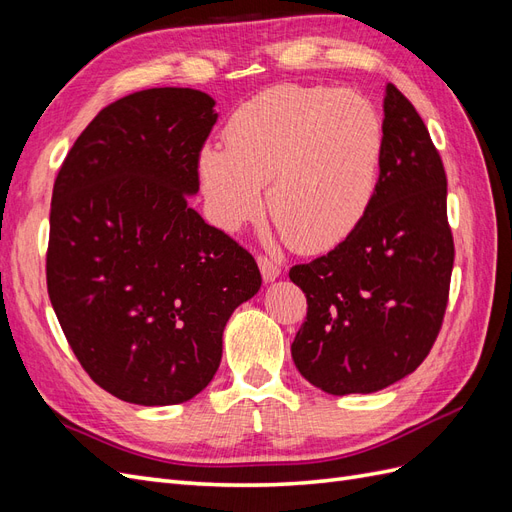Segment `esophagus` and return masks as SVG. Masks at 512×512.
Segmentation results:
<instances>
[{"label":"esophagus","mask_w":512,"mask_h":512,"mask_svg":"<svg viewBox=\"0 0 512 512\" xmlns=\"http://www.w3.org/2000/svg\"><path fill=\"white\" fill-rule=\"evenodd\" d=\"M258 267H260V273H262V280H265V282H275L282 273V269L277 267L275 262L269 260L267 256H258Z\"/></svg>","instance_id":"obj_1"}]
</instances>
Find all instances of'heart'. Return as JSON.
<instances>
[{"instance_id":"1","label":"heart","mask_w":512,"mask_h":512,"mask_svg":"<svg viewBox=\"0 0 512 512\" xmlns=\"http://www.w3.org/2000/svg\"><path fill=\"white\" fill-rule=\"evenodd\" d=\"M224 149L205 147L198 177L211 220L237 230L267 207L294 250L342 243L374 200L382 121L350 89L275 85L243 102L224 126Z\"/></svg>"}]
</instances>
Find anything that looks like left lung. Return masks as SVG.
Returning <instances> with one entry per match:
<instances>
[{"label":"left lung","mask_w":512,"mask_h":512,"mask_svg":"<svg viewBox=\"0 0 512 512\" xmlns=\"http://www.w3.org/2000/svg\"><path fill=\"white\" fill-rule=\"evenodd\" d=\"M374 200L335 250L294 265L307 318L290 346L301 376L331 395L376 393L425 361L440 333L455 245L446 173L421 115L384 94Z\"/></svg>","instance_id":"8db88e82"}]
</instances>
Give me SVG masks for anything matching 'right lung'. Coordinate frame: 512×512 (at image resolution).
Wrapping results in <instances>:
<instances>
[{
	"instance_id": "add662e5",
	"label": "right lung",
	"mask_w": 512,
	"mask_h": 512,
	"mask_svg": "<svg viewBox=\"0 0 512 512\" xmlns=\"http://www.w3.org/2000/svg\"><path fill=\"white\" fill-rule=\"evenodd\" d=\"M215 100L156 87L96 115L61 164L46 288L76 359L138 406L198 395L235 309L260 290L252 254L188 205Z\"/></svg>"
}]
</instances>
